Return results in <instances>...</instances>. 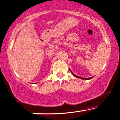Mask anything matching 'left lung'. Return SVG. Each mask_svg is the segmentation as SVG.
<instances>
[{"instance_id": "8db88e82", "label": "left lung", "mask_w": 120, "mask_h": 120, "mask_svg": "<svg viewBox=\"0 0 120 120\" xmlns=\"http://www.w3.org/2000/svg\"><path fill=\"white\" fill-rule=\"evenodd\" d=\"M69 70H70V71H71V73H72V75H73V76H75V77H77V78H79V79H82V80H89V79H91L92 78H93V77H89V78H83V77H80V76H77V75H75L74 73H73V72H72V71H71V70L70 69H69Z\"/></svg>"}]
</instances>
